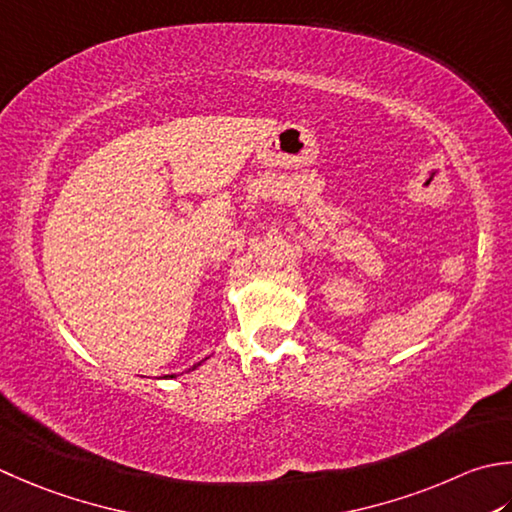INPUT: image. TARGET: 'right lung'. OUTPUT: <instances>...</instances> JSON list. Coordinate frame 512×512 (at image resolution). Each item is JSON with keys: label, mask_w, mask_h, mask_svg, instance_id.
I'll list each match as a JSON object with an SVG mask.
<instances>
[{"label": "right lung", "mask_w": 512, "mask_h": 512, "mask_svg": "<svg viewBox=\"0 0 512 512\" xmlns=\"http://www.w3.org/2000/svg\"><path fill=\"white\" fill-rule=\"evenodd\" d=\"M206 359H208V357H206ZM202 364H204V359H202V362H199V364H195V366H193V370H195L197 366H202ZM164 377H168V379H173V377H177V375H164Z\"/></svg>", "instance_id": "1"}]
</instances>
